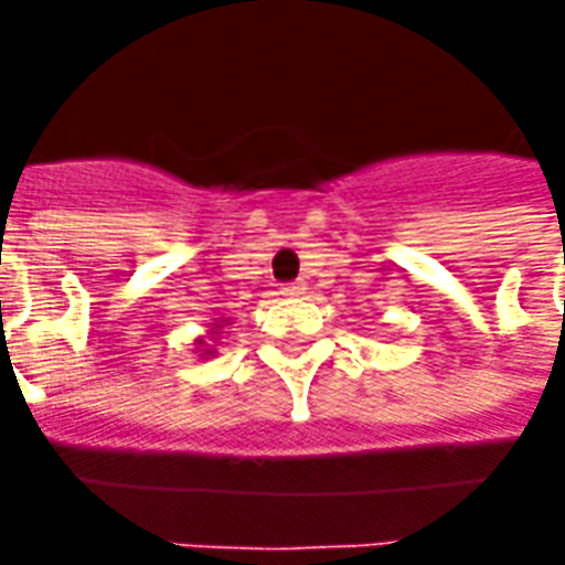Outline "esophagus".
Here are the masks:
<instances>
[{"label":"esophagus","instance_id":"34e87169","mask_svg":"<svg viewBox=\"0 0 565 565\" xmlns=\"http://www.w3.org/2000/svg\"><path fill=\"white\" fill-rule=\"evenodd\" d=\"M281 294H284V296H302V294H306V284H302V281L284 284V287H281Z\"/></svg>","mask_w":565,"mask_h":565}]
</instances>
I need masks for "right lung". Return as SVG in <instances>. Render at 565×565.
Masks as SVG:
<instances>
[{"mask_svg": "<svg viewBox=\"0 0 565 565\" xmlns=\"http://www.w3.org/2000/svg\"><path fill=\"white\" fill-rule=\"evenodd\" d=\"M196 344H205V342H202V339H196ZM205 354H214V351H211V348H205ZM205 354H202V356H205Z\"/></svg>", "mask_w": 565, "mask_h": 565, "instance_id": "obj_1", "label": "right lung"}]
</instances>
